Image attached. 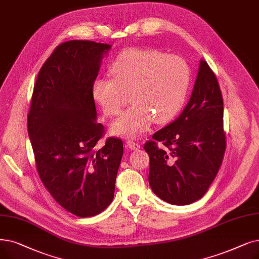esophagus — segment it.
Returning a JSON list of instances; mask_svg holds the SVG:
<instances>
[{
    "label": "esophagus",
    "instance_id": "34e87169",
    "mask_svg": "<svg viewBox=\"0 0 259 259\" xmlns=\"http://www.w3.org/2000/svg\"><path fill=\"white\" fill-rule=\"evenodd\" d=\"M127 147L131 150H139L141 148V145L139 143L133 142V141H128L127 142Z\"/></svg>",
    "mask_w": 259,
    "mask_h": 259
}]
</instances>
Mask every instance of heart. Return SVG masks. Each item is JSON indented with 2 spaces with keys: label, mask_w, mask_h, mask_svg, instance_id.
<instances>
[{
  "label": "heart",
  "mask_w": 259,
  "mask_h": 259,
  "mask_svg": "<svg viewBox=\"0 0 259 259\" xmlns=\"http://www.w3.org/2000/svg\"><path fill=\"white\" fill-rule=\"evenodd\" d=\"M112 78L100 77L92 96L105 115L114 116L127 103L132 105L111 125V132L137 138L154 120L166 123L183 107L189 84V67L176 55L132 48L122 51L110 66Z\"/></svg>",
  "instance_id": "1"
}]
</instances>
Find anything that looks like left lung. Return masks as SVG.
I'll return each instance as SVG.
<instances>
[{"mask_svg": "<svg viewBox=\"0 0 259 259\" xmlns=\"http://www.w3.org/2000/svg\"><path fill=\"white\" fill-rule=\"evenodd\" d=\"M159 142L163 149L157 146ZM226 147L220 87L206 61L201 60L181 115L145 143L152 192L175 205L201 199L219 171Z\"/></svg>", "mask_w": 259, "mask_h": 259, "instance_id": "8db88e82", "label": "left lung"}]
</instances>
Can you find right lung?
<instances>
[{
    "label": "right lung",
    "mask_w": 259,
    "mask_h": 259,
    "mask_svg": "<svg viewBox=\"0 0 259 259\" xmlns=\"http://www.w3.org/2000/svg\"><path fill=\"white\" fill-rule=\"evenodd\" d=\"M111 46L71 40L55 49L33 87L28 137L43 185L64 209L78 217L105 210L114 198L122 142L107 139L96 121L92 84Z\"/></svg>",
    "instance_id": "add662e5"
}]
</instances>
